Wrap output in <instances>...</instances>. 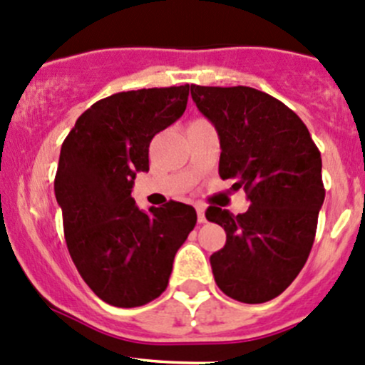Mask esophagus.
Segmentation results:
<instances>
[{"label":"esophagus","mask_w":365,"mask_h":365,"mask_svg":"<svg viewBox=\"0 0 365 365\" xmlns=\"http://www.w3.org/2000/svg\"><path fill=\"white\" fill-rule=\"evenodd\" d=\"M195 212H197V222H199V224H205V222H206L205 208H202L201 205H197V206H195Z\"/></svg>","instance_id":"34e87169"}]
</instances>
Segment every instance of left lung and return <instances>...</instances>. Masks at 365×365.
<instances>
[{
  "instance_id": "obj_1",
  "label": "left lung",
  "mask_w": 365,
  "mask_h": 365,
  "mask_svg": "<svg viewBox=\"0 0 365 365\" xmlns=\"http://www.w3.org/2000/svg\"><path fill=\"white\" fill-rule=\"evenodd\" d=\"M220 138L218 175L243 187L245 213L210 206L225 245L210 257L218 289L247 304L278 297L304 267L324 205L322 157L304 122L252 87L190 86Z\"/></svg>"
}]
</instances>
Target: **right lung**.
I'll return each instance as SVG.
<instances>
[{
    "instance_id": "add662e5",
    "label": "right lung",
    "mask_w": 365,
    "mask_h": 365,
    "mask_svg": "<svg viewBox=\"0 0 365 365\" xmlns=\"http://www.w3.org/2000/svg\"><path fill=\"white\" fill-rule=\"evenodd\" d=\"M189 83L117 92L99 99L63 141L53 190L68 252L101 301L136 308L166 290L176 252L192 231V206L170 201L141 212L131 197L148 171L157 133L187 108Z\"/></svg>"
}]
</instances>
